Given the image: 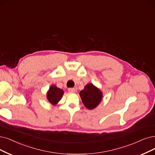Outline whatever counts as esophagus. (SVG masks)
Instances as JSON below:
<instances>
[{"label": "esophagus", "mask_w": 155, "mask_h": 155, "mask_svg": "<svg viewBox=\"0 0 155 155\" xmlns=\"http://www.w3.org/2000/svg\"><path fill=\"white\" fill-rule=\"evenodd\" d=\"M68 91H69L70 93H74L75 92V88H68Z\"/></svg>", "instance_id": "obj_1"}]
</instances>
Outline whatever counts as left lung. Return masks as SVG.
<instances>
[{
	"label": "left lung",
	"instance_id": "left-lung-1",
	"mask_svg": "<svg viewBox=\"0 0 155 155\" xmlns=\"http://www.w3.org/2000/svg\"><path fill=\"white\" fill-rule=\"evenodd\" d=\"M79 95L84 106L90 110L95 109L102 98L101 91L91 83L86 84L84 88L80 91Z\"/></svg>",
	"mask_w": 155,
	"mask_h": 155
}]
</instances>
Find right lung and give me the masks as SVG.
<instances>
[{"instance_id":"1","label":"right lung","mask_w":155,"mask_h":155,"mask_svg":"<svg viewBox=\"0 0 155 155\" xmlns=\"http://www.w3.org/2000/svg\"><path fill=\"white\" fill-rule=\"evenodd\" d=\"M64 90L58 88L57 86L52 85L47 93L48 101L53 105H56L64 95Z\"/></svg>"}]
</instances>
